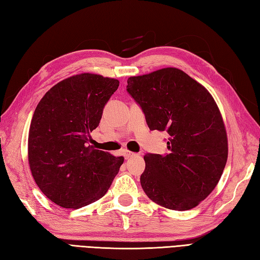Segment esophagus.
Listing matches in <instances>:
<instances>
[{
  "label": "esophagus",
  "mask_w": 260,
  "mask_h": 260,
  "mask_svg": "<svg viewBox=\"0 0 260 260\" xmlns=\"http://www.w3.org/2000/svg\"><path fill=\"white\" fill-rule=\"evenodd\" d=\"M135 154L133 153V152H129V151H124V156H125V158L127 159V158H129V157H132V156H134Z\"/></svg>",
  "instance_id": "34e87169"
}]
</instances>
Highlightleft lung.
Instances as JSON below:
<instances>
[{"instance_id":"obj_1","label":"left lung","mask_w":260,"mask_h":260,"mask_svg":"<svg viewBox=\"0 0 260 260\" xmlns=\"http://www.w3.org/2000/svg\"><path fill=\"white\" fill-rule=\"evenodd\" d=\"M127 91L142 107L150 129L170 136L167 153L144 156L143 190L167 209L197 207L218 184L228 158L227 132L211 93L171 67L129 77Z\"/></svg>"}]
</instances>
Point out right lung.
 Here are the masks:
<instances>
[{"instance_id": "obj_1", "label": "right lung", "mask_w": 260, "mask_h": 260, "mask_svg": "<svg viewBox=\"0 0 260 260\" xmlns=\"http://www.w3.org/2000/svg\"><path fill=\"white\" fill-rule=\"evenodd\" d=\"M118 86L117 79L80 74L58 82L38 104L27 139L29 165L39 189L60 207L79 209L99 200L124 162L89 145Z\"/></svg>"}]
</instances>
